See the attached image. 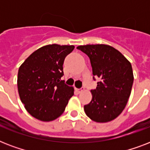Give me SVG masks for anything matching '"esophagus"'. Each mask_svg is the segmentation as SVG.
<instances>
[{"mask_svg":"<svg viewBox=\"0 0 150 150\" xmlns=\"http://www.w3.org/2000/svg\"><path fill=\"white\" fill-rule=\"evenodd\" d=\"M84 90H85L84 88H81V89H77V91L79 92V93H82V92L84 91Z\"/></svg>","mask_w":150,"mask_h":150,"instance_id":"obj_1","label":"esophagus"}]
</instances>
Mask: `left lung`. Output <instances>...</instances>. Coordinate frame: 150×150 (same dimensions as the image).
<instances>
[{
  "instance_id": "obj_1",
  "label": "left lung",
  "mask_w": 150,
  "mask_h": 150,
  "mask_svg": "<svg viewBox=\"0 0 150 150\" xmlns=\"http://www.w3.org/2000/svg\"><path fill=\"white\" fill-rule=\"evenodd\" d=\"M77 49L89 57L93 79H100L96 89L91 90V102L84 106L86 114L96 122L114 120L123 111L130 96L134 81L132 64L110 46L84 45Z\"/></svg>"
}]
</instances>
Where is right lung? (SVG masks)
<instances>
[{
	"instance_id": "right-lung-1",
	"label": "right lung",
	"mask_w": 150,
	"mask_h": 150,
	"mask_svg": "<svg viewBox=\"0 0 150 150\" xmlns=\"http://www.w3.org/2000/svg\"><path fill=\"white\" fill-rule=\"evenodd\" d=\"M75 47L50 44L33 52L20 66L18 90L25 108L42 121L55 120L63 114L74 89L61 78L66 56Z\"/></svg>"
}]
</instances>
